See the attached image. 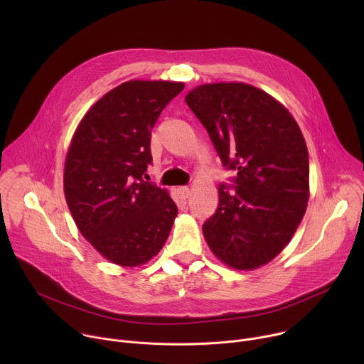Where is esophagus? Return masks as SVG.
Returning a JSON list of instances; mask_svg holds the SVG:
<instances>
[{"instance_id": "esophagus-1", "label": "esophagus", "mask_w": 364, "mask_h": 364, "mask_svg": "<svg viewBox=\"0 0 364 364\" xmlns=\"http://www.w3.org/2000/svg\"><path fill=\"white\" fill-rule=\"evenodd\" d=\"M177 193H178L180 198L186 200V198L190 196V188H188V187H178V188H177Z\"/></svg>"}]
</instances>
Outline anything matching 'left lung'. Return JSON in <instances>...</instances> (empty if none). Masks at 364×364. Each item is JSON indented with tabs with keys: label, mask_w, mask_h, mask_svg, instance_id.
Wrapping results in <instances>:
<instances>
[{
	"label": "left lung",
	"mask_w": 364,
	"mask_h": 364,
	"mask_svg": "<svg viewBox=\"0 0 364 364\" xmlns=\"http://www.w3.org/2000/svg\"><path fill=\"white\" fill-rule=\"evenodd\" d=\"M186 102L222 163L237 170L235 194L219 187V207L203 225L204 239L225 265L261 268L289 243L306 210L309 163L304 135L279 100L247 83L198 85Z\"/></svg>",
	"instance_id": "8db88e82"
}]
</instances>
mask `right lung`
I'll return each mask as SVG.
<instances>
[{"instance_id":"right-lung-1","label":"right lung","mask_w":364,"mask_h":364,"mask_svg":"<svg viewBox=\"0 0 364 364\" xmlns=\"http://www.w3.org/2000/svg\"><path fill=\"white\" fill-rule=\"evenodd\" d=\"M183 82L128 80L96 100L79 122L65 161L63 190L82 236L107 261L141 267L164 246L177 205L144 181L151 129Z\"/></svg>"}]
</instances>
